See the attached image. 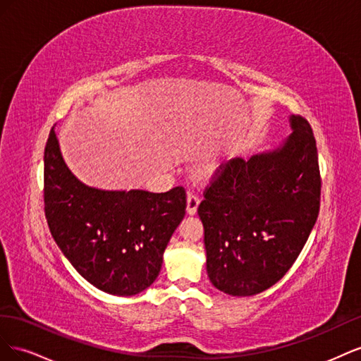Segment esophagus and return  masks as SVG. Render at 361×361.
Masks as SVG:
<instances>
[{"mask_svg":"<svg viewBox=\"0 0 361 361\" xmlns=\"http://www.w3.org/2000/svg\"><path fill=\"white\" fill-rule=\"evenodd\" d=\"M199 203H200L199 194H195V192H188V197H187V212H188L190 215H194L195 212H197Z\"/></svg>","mask_w":361,"mask_h":361,"instance_id":"esophagus-1","label":"esophagus"}]
</instances>
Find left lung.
Wrapping results in <instances>:
<instances>
[{
	"label": "left lung",
	"mask_w": 361,
	"mask_h": 361,
	"mask_svg": "<svg viewBox=\"0 0 361 361\" xmlns=\"http://www.w3.org/2000/svg\"><path fill=\"white\" fill-rule=\"evenodd\" d=\"M292 134L269 152L235 158L204 190L206 271L233 297L271 288L300 256L319 214L321 176L310 123L289 118Z\"/></svg>",
	"instance_id": "8db88e82"
}]
</instances>
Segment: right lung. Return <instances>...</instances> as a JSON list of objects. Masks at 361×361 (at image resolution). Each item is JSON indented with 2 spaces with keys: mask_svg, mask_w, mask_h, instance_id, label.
Wrapping results in <instances>:
<instances>
[{
  "mask_svg": "<svg viewBox=\"0 0 361 361\" xmlns=\"http://www.w3.org/2000/svg\"><path fill=\"white\" fill-rule=\"evenodd\" d=\"M43 161L47 221L72 267L106 293L129 297L147 289L157 280L164 250L185 216V190L87 187L68 169L54 128Z\"/></svg>",
  "mask_w": 361,
  "mask_h": 361,
  "instance_id": "1",
  "label": "right lung"
}]
</instances>
